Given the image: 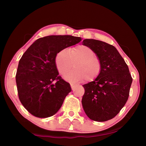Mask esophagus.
<instances>
[{"label":"esophagus","instance_id":"34e87169","mask_svg":"<svg viewBox=\"0 0 146 146\" xmlns=\"http://www.w3.org/2000/svg\"><path fill=\"white\" fill-rule=\"evenodd\" d=\"M70 86H71V89H72V90H74V88H75V87L76 85V84H73V83H71L70 84Z\"/></svg>","mask_w":146,"mask_h":146}]
</instances>
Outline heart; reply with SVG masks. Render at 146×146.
<instances>
[{
    "instance_id": "heart-1",
    "label": "heart",
    "mask_w": 146,
    "mask_h": 146,
    "mask_svg": "<svg viewBox=\"0 0 146 146\" xmlns=\"http://www.w3.org/2000/svg\"><path fill=\"white\" fill-rule=\"evenodd\" d=\"M76 61V63L75 62ZM76 64L72 70L67 71ZM55 64L60 74H64V78L70 82H81L87 79L93 81L101 72L102 64L100 59L90 47L79 45L69 49H62L56 54Z\"/></svg>"
}]
</instances>
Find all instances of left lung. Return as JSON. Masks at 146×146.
<instances>
[{
	"label": "left lung",
	"instance_id": "1",
	"mask_svg": "<svg viewBox=\"0 0 146 146\" xmlns=\"http://www.w3.org/2000/svg\"><path fill=\"white\" fill-rule=\"evenodd\" d=\"M82 43L95 51L102 64L99 76L83 85L84 110L91 120L105 122L114 118L125 104L133 78L114 46L95 39H85Z\"/></svg>",
	"mask_w": 146,
	"mask_h": 146
}]
</instances>
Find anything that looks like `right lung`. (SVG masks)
<instances>
[{
	"label": "right lung",
	"mask_w": 146,
	"mask_h": 146,
	"mask_svg": "<svg viewBox=\"0 0 146 146\" xmlns=\"http://www.w3.org/2000/svg\"><path fill=\"white\" fill-rule=\"evenodd\" d=\"M82 40L71 35H51L36 40L20 59L16 73L19 100L32 115L47 118L56 114L71 89L56 67L59 51Z\"/></svg>",
	"instance_id": "1"
}]
</instances>
